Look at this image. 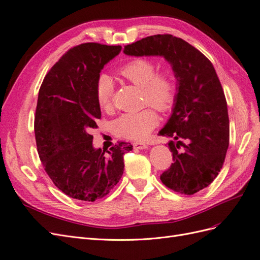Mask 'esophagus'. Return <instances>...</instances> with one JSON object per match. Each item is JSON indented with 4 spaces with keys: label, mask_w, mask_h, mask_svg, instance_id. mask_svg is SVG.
I'll list each match as a JSON object with an SVG mask.
<instances>
[{
    "label": "esophagus",
    "mask_w": 260,
    "mask_h": 260,
    "mask_svg": "<svg viewBox=\"0 0 260 260\" xmlns=\"http://www.w3.org/2000/svg\"><path fill=\"white\" fill-rule=\"evenodd\" d=\"M133 146L135 149H147L148 148V145L145 144V142H139V141H136V142H133Z\"/></svg>",
    "instance_id": "34e87169"
}]
</instances>
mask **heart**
I'll use <instances>...</instances> for the list:
<instances>
[{
	"label": "heart",
	"instance_id": "obj_1",
	"mask_svg": "<svg viewBox=\"0 0 260 260\" xmlns=\"http://www.w3.org/2000/svg\"><path fill=\"white\" fill-rule=\"evenodd\" d=\"M121 78L142 88L144 104L165 112L172 108L177 86L170 72H157L156 64L146 58H136L118 70ZM114 85L110 77L99 74L95 83V97L104 111L112 109ZM158 123L157 115L151 108L138 112H127L112 122V131L116 136L132 140H142L149 136Z\"/></svg>",
	"mask_w": 260,
	"mask_h": 260
}]
</instances>
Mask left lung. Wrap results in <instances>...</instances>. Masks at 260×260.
<instances>
[{"mask_svg": "<svg viewBox=\"0 0 260 260\" xmlns=\"http://www.w3.org/2000/svg\"><path fill=\"white\" fill-rule=\"evenodd\" d=\"M123 52L137 57L162 56L171 63L177 94L171 118L158 135L176 141L169 142L174 163L160 178L178 193H197L217 177L229 147L227 102L212 62L172 35L147 37L124 46Z\"/></svg>", "mask_w": 260, "mask_h": 260, "instance_id": "left-lung-1", "label": "left lung"}]
</instances>
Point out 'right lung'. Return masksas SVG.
<instances>
[{
	"mask_svg": "<svg viewBox=\"0 0 260 260\" xmlns=\"http://www.w3.org/2000/svg\"><path fill=\"white\" fill-rule=\"evenodd\" d=\"M120 45L84 43L70 48L48 71L39 90L35 118L38 153L54 185L85 202L106 197L124 171L128 142L107 153L93 147L90 131L102 112L95 83L104 66L119 55Z\"/></svg>",
	"mask_w": 260,
	"mask_h": 260,
	"instance_id": "right-lung-1",
	"label": "right lung"
}]
</instances>
